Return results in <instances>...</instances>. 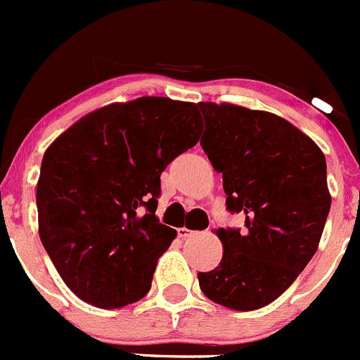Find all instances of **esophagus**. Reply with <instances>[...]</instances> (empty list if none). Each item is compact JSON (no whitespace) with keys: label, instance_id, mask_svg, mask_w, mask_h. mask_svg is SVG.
I'll list each match as a JSON object with an SVG mask.
<instances>
[{"label":"esophagus","instance_id":"1","mask_svg":"<svg viewBox=\"0 0 360 360\" xmlns=\"http://www.w3.org/2000/svg\"><path fill=\"white\" fill-rule=\"evenodd\" d=\"M176 233H179V238H181V240H185V238L192 236V234H194V231L187 229V227H179V229H176Z\"/></svg>","mask_w":360,"mask_h":360}]
</instances>
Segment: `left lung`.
Here are the masks:
<instances>
[{
  "label": "left lung",
  "instance_id": "1",
  "mask_svg": "<svg viewBox=\"0 0 360 360\" xmlns=\"http://www.w3.org/2000/svg\"><path fill=\"white\" fill-rule=\"evenodd\" d=\"M202 150L222 173L227 210L247 229H217L222 261L198 273L208 300L238 311L282 296L311 261L330 210L326 158L282 117L231 103H198Z\"/></svg>",
  "mask_w": 360,
  "mask_h": 360
}]
</instances>
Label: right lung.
Returning a JSON list of instances; mask_svg holds the SVG:
<instances>
[{"mask_svg":"<svg viewBox=\"0 0 360 360\" xmlns=\"http://www.w3.org/2000/svg\"><path fill=\"white\" fill-rule=\"evenodd\" d=\"M201 131L195 103L145 96L87 113L47 148L38 233L82 301L115 309L147 296L176 238L155 217L161 173Z\"/></svg>","mask_w":360,"mask_h":360,"instance_id":"add662e5","label":"right lung"}]
</instances>
